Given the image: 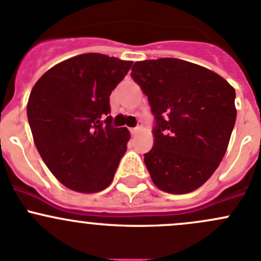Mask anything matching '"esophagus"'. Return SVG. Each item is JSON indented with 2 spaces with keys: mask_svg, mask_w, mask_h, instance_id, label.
I'll list each match as a JSON object with an SVG mask.
<instances>
[{
  "mask_svg": "<svg viewBox=\"0 0 261 261\" xmlns=\"http://www.w3.org/2000/svg\"><path fill=\"white\" fill-rule=\"evenodd\" d=\"M139 130H140V126H136V127H131V128H130V133H131V135H135V134L138 133Z\"/></svg>",
  "mask_w": 261,
  "mask_h": 261,
  "instance_id": "obj_1",
  "label": "esophagus"
}]
</instances>
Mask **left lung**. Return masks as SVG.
<instances>
[{"label": "left lung", "mask_w": 261, "mask_h": 261, "mask_svg": "<svg viewBox=\"0 0 261 261\" xmlns=\"http://www.w3.org/2000/svg\"><path fill=\"white\" fill-rule=\"evenodd\" d=\"M131 70L155 117L154 145L144 154L152 181L172 194L199 188L227 150L235 89L217 73L175 58L136 62Z\"/></svg>", "instance_id": "8db88e82"}]
</instances>
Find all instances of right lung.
<instances>
[{
	"label": "right lung",
	"instance_id": "1",
	"mask_svg": "<svg viewBox=\"0 0 261 261\" xmlns=\"http://www.w3.org/2000/svg\"><path fill=\"white\" fill-rule=\"evenodd\" d=\"M133 62L88 53L50 68L31 89L28 118L34 143L55 178L96 193L111 184L130 133L112 126L110 96Z\"/></svg>",
	"mask_w": 261,
	"mask_h": 261
}]
</instances>
